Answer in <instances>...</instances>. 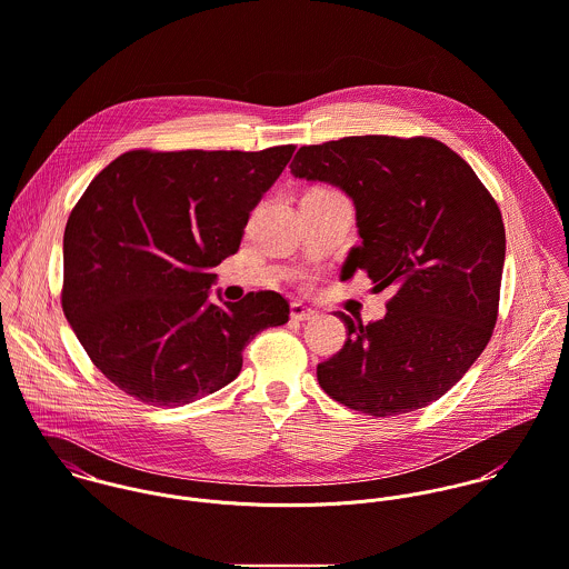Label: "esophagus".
<instances>
[{"label":"esophagus","mask_w":569,"mask_h":569,"mask_svg":"<svg viewBox=\"0 0 569 569\" xmlns=\"http://www.w3.org/2000/svg\"><path fill=\"white\" fill-rule=\"evenodd\" d=\"M290 317L295 319V321H312L315 317H317V312L312 310V308H306L303 303H292L290 306Z\"/></svg>","instance_id":"34e87169"}]
</instances>
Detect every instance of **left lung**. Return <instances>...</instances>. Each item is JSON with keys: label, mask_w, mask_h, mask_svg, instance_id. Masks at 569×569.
I'll list each match as a JSON object with an SVG mask.
<instances>
[{"label": "left lung", "mask_w": 569, "mask_h": 569, "mask_svg": "<svg viewBox=\"0 0 569 569\" xmlns=\"http://www.w3.org/2000/svg\"><path fill=\"white\" fill-rule=\"evenodd\" d=\"M295 178L342 189L356 207L358 270L391 288L387 315L347 326L341 351L317 367L321 389L345 407L400 416L442 398L490 341L506 257L501 211L470 164L427 136H347L301 147Z\"/></svg>", "instance_id": "8db88e82"}]
</instances>
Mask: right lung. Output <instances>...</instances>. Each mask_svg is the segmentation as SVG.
<instances>
[{"instance_id": "right-lung-1", "label": "right lung", "mask_w": 569, "mask_h": 569, "mask_svg": "<svg viewBox=\"0 0 569 569\" xmlns=\"http://www.w3.org/2000/svg\"><path fill=\"white\" fill-rule=\"evenodd\" d=\"M295 149H133L90 182L66 224L61 306L120 391L156 407L200 400L237 378L261 330L288 323L279 292L222 308L209 288Z\"/></svg>"}]
</instances>
